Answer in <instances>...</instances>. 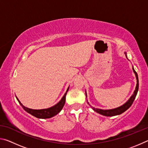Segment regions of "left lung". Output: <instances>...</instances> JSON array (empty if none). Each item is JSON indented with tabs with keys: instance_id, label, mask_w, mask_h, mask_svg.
Masks as SVG:
<instances>
[{
	"instance_id": "1",
	"label": "left lung",
	"mask_w": 148,
	"mask_h": 148,
	"mask_svg": "<svg viewBox=\"0 0 148 148\" xmlns=\"http://www.w3.org/2000/svg\"><path fill=\"white\" fill-rule=\"evenodd\" d=\"M133 69V71L135 73V75H136V80H137V84H136V89H135V91L134 92V94L132 95V97L130 98V99L127 101L126 103L124 104L123 105H122L121 106L115 109H112V110H101V109H98V108H95L91 106V105L89 104V102H87V103L91 106L92 109H93L95 112H97V113H99L101 115H103V116H117V115H119L122 113H123L124 112L126 111L127 110H128L130 107H131V105L133 103V102L134 101L135 98H136V96L137 95L138 91V86H139V84H138V74L136 73V72L134 71V69Z\"/></svg>"
}]
</instances>
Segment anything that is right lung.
<instances>
[{
	"mask_svg": "<svg viewBox=\"0 0 148 148\" xmlns=\"http://www.w3.org/2000/svg\"><path fill=\"white\" fill-rule=\"evenodd\" d=\"M69 87L67 89L66 92H65L64 96L62 97V98L61 99V101H59V102H58V103L55 105V106L47 109L32 110V109L28 108L25 107L24 106H23V104L21 103V102L19 101V99H17V97L16 99L17 101H18L20 105L22 106V108H23L27 112H28V113H29L30 114L32 115L33 116L37 117V118H40V119L50 118V117H53L54 116H56V115L59 113L60 111H61L62 108H63L65 103V99H66V95L69 91Z\"/></svg>",
	"mask_w": 148,
	"mask_h": 148,
	"instance_id": "right-lung-1",
	"label": "right lung"
}]
</instances>
